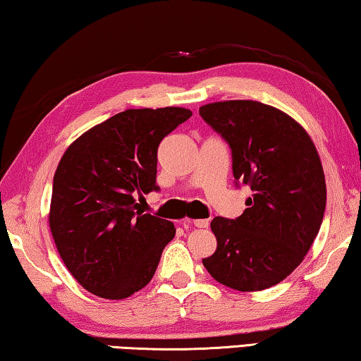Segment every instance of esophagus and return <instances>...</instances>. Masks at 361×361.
Wrapping results in <instances>:
<instances>
[{
  "label": "esophagus",
  "mask_w": 361,
  "mask_h": 361,
  "mask_svg": "<svg viewBox=\"0 0 361 361\" xmlns=\"http://www.w3.org/2000/svg\"><path fill=\"white\" fill-rule=\"evenodd\" d=\"M189 223L195 226V228H207L209 226V219H191Z\"/></svg>",
  "instance_id": "1"
}]
</instances>
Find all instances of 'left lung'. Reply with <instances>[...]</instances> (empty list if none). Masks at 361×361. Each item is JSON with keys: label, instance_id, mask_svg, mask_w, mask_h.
Masks as SVG:
<instances>
[{"label": "left lung", "instance_id": "left-lung-1", "mask_svg": "<svg viewBox=\"0 0 361 361\" xmlns=\"http://www.w3.org/2000/svg\"><path fill=\"white\" fill-rule=\"evenodd\" d=\"M232 149V173L252 197L237 219L213 218L216 250L202 264L216 282L261 291L301 264L323 221L326 183L312 138L282 109L255 100L199 108Z\"/></svg>", "mask_w": 361, "mask_h": 361}]
</instances>
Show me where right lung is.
Here are the masks:
<instances>
[{
    "label": "right lung",
    "mask_w": 361,
    "mask_h": 361,
    "mask_svg": "<svg viewBox=\"0 0 361 361\" xmlns=\"http://www.w3.org/2000/svg\"><path fill=\"white\" fill-rule=\"evenodd\" d=\"M191 116L180 106L126 109L84 132L60 159L49 228L63 264L92 295L126 299L154 276L175 226L137 210L133 194L159 189V143Z\"/></svg>",
    "instance_id": "obj_1"
}]
</instances>
